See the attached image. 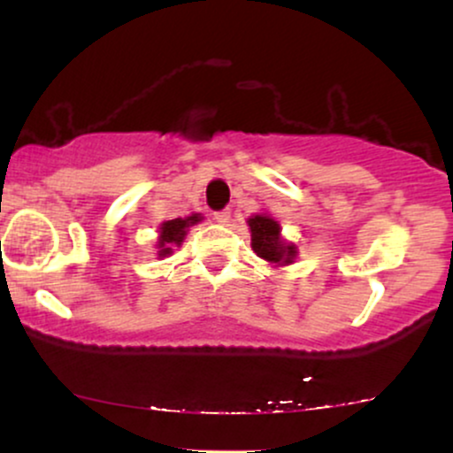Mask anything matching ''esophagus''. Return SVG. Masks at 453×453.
<instances>
[{"label": "esophagus", "mask_w": 453, "mask_h": 453, "mask_svg": "<svg viewBox=\"0 0 453 453\" xmlns=\"http://www.w3.org/2000/svg\"><path fill=\"white\" fill-rule=\"evenodd\" d=\"M215 221L217 223H227V221H230V211H227V209L215 211Z\"/></svg>", "instance_id": "34e87169"}]
</instances>
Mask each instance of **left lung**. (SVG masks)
Returning a JSON list of instances; mask_svg holds the SVG:
<instances>
[{
    "instance_id": "obj_1",
    "label": "left lung",
    "mask_w": 453,
    "mask_h": 453,
    "mask_svg": "<svg viewBox=\"0 0 453 453\" xmlns=\"http://www.w3.org/2000/svg\"><path fill=\"white\" fill-rule=\"evenodd\" d=\"M251 230V247L259 257L273 264H292L296 257V247L280 238V227L266 215H256L249 219Z\"/></svg>"
}]
</instances>
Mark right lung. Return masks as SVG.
<instances>
[{
	"mask_svg": "<svg viewBox=\"0 0 453 453\" xmlns=\"http://www.w3.org/2000/svg\"><path fill=\"white\" fill-rule=\"evenodd\" d=\"M200 215H191L187 219H173L161 223L159 227V257H165L173 253V244L183 242L187 227L194 226V223L200 221Z\"/></svg>",
	"mask_w": 453,
	"mask_h": 453,
	"instance_id": "add662e5",
	"label": "right lung"
}]
</instances>
